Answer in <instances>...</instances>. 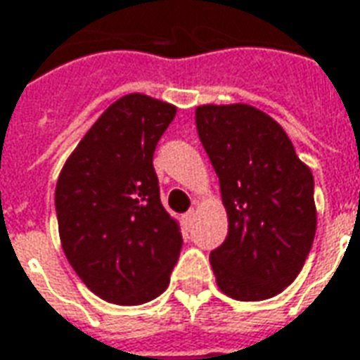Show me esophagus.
<instances>
[{
	"label": "esophagus",
	"mask_w": 360,
	"mask_h": 360,
	"mask_svg": "<svg viewBox=\"0 0 360 360\" xmlns=\"http://www.w3.org/2000/svg\"><path fill=\"white\" fill-rule=\"evenodd\" d=\"M182 221H184L186 227H192V223L195 221V210H188V212L182 215Z\"/></svg>",
	"instance_id": "obj_1"
}]
</instances>
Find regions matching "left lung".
Returning a JSON list of instances; mask_svg holds the SVG:
<instances>
[{
    "mask_svg": "<svg viewBox=\"0 0 360 360\" xmlns=\"http://www.w3.org/2000/svg\"><path fill=\"white\" fill-rule=\"evenodd\" d=\"M195 129L229 223L210 255L215 282L233 300L272 298L296 280L316 237L314 174L286 131L249 103L198 105Z\"/></svg>",
    "mask_w": 360,
    "mask_h": 360,
    "instance_id": "8db88e82",
    "label": "left lung"
}]
</instances>
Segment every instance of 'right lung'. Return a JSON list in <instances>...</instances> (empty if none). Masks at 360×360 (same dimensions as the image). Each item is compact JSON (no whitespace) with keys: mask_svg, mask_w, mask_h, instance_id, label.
Here are the masks:
<instances>
[{"mask_svg":"<svg viewBox=\"0 0 360 360\" xmlns=\"http://www.w3.org/2000/svg\"><path fill=\"white\" fill-rule=\"evenodd\" d=\"M176 105L147 94L113 101L62 166L54 204L62 251L88 288L141 306L170 282L180 223L160 204L153 155Z\"/></svg>","mask_w":360,"mask_h":360,"instance_id":"1","label":"right lung"}]
</instances>
